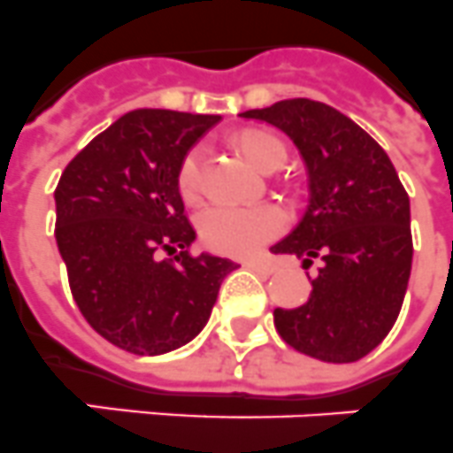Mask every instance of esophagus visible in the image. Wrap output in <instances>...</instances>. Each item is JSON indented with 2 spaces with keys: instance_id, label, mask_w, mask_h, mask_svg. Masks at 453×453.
<instances>
[{
  "instance_id": "esophagus-1",
  "label": "esophagus",
  "mask_w": 453,
  "mask_h": 453,
  "mask_svg": "<svg viewBox=\"0 0 453 453\" xmlns=\"http://www.w3.org/2000/svg\"><path fill=\"white\" fill-rule=\"evenodd\" d=\"M246 267H250L257 273H265V276L279 272V265L273 260H269V257H253V260H246Z\"/></svg>"
}]
</instances>
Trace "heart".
<instances>
[{
    "instance_id": "heart-1",
    "label": "heart",
    "mask_w": 453,
    "mask_h": 453,
    "mask_svg": "<svg viewBox=\"0 0 453 453\" xmlns=\"http://www.w3.org/2000/svg\"><path fill=\"white\" fill-rule=\"evenodd\" d=\"M242 150L256 168L272 173L280 168L288 158V150L276 135L262 131H250L242 135ZM204 165H207V147L196 144L186 151L177 170V188L186 203H197L204 191ZM288 226V216L279 204H214L204 209L197 220L200 237L209 249L246 256L267 244L269 239L279 237Z\"/></svg>"
}]
</instances>
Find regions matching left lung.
<instances>
[{"label":"left lung","mask_w":453,"mask_h":453,"mask_svg":"<svg viewBox=\"0 0 453 453\" xmlns=\"http://www.w3.org/2000/svg\"><path fill=\"white\" fill-rule=\"evenodd\" d=\"M242 119L279 128L309 173V204L273 253L318 262L311 297L276 309L285 343L329 364L366 357L401 313L412 269L410 197L387 151L332 105L288 98Z\"/></svg>","instance_id":"1"}]
</instances>
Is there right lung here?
I'll return each instance as SVG.
<instances>
[{
	"label": "right lung",
	"instance_id": "1",
	"mask_svg": "<svg viewBox=\"0 0 453 453\" xmlns=\"http://www.w3.org/2000/svg\"><path fill=\"white\" fill-rule=\"evenodd\" d=\"M219 115L142 108L98 133L57 184V246L80 313L133 355H165L207 325L233 260L191 256L181 158ZM168 252L173 258H163Z\"/></svg>",
	"mask_w": 453,
	"mask_h": 453
}]
</instances>
